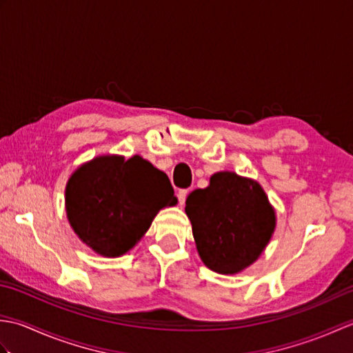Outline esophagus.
Returning a JSON list of instances; mask_svg holds the SVG:
<instances>
[{
    "label": "esophagus",
    "mask_w": 353,
    "mask_h": 353,
    "mask_svg": "<svg viewBox=\"0 0 353 353\" xmlns=\"http://www.w3.org/2000/svg\"><path fill=\"white\" fill-rule=\"evenodd\" d=\"M186 196H188V190H181L177 192V199H179V203L185 205V200H186Z\"/></svg>",
    "instance_id": "esophagus-1"
}]
</instances>
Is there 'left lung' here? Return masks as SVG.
I'll list each match as a JSON object with an SVG mask.
<instances>
[{"mask_svg":"<svg viewBox=\"0 0 353 353\" xmlns=\"http://www.w3.org/2000/svg\"><path fill=\"white\" fill-rule=\"evenodd\" d=\"M185 212L200 259L220 274L250 267L276 229L274 208L262 186L234 171L215 172L205 190H194Z\"/></svg>","mask_w":353,"mask_h":353,"instance_id":"1","label":"left lung"}]
</instances>
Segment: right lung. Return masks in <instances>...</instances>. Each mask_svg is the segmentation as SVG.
Listing matches in <instances>:
<instances>
[{
    "instance_id": "right-lung-1",
    "label": "right lung",
    "mask_w": 353,
    "mask_h": 353,
    "mask_svg": "<svg viewBox=\"0 0 353 353\" xmlns=\"http://www.w3.org/2000/svg\"><path fill=\"white\" fill-rule=\"evenodd\" d=\"M177 205L163 171L139 154L97 156L72 172L65 188L66 216L76 235L104 258L133 249L157 212Z\"/></svg>"
}]
</instances>
